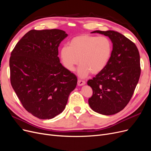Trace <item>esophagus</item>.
I'll list each match as a JSON object with an SVG mask.
<instances>
[{
    "label": "esophagus",
    "instance_id": "34e87169",
    "mask_svg": "<svg viewBox=\"0 0 151 151\" xmlns=\"http://www.w3.org/2000/svg\"><path fill=\"white\" fill-rule=\"evenodd\" d=\"M86 84V82L84 81H82V80H78L77 81V85L81 86H84Z\"/></svg>",
    "mask_w": 151,
    "mask_h": 151
}]
</instances>
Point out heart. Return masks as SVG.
Returning <instances> with one entry per match:
<instances>
[{"label":"heart","instance_id":"heart-1","mask_svg":"<svg viewBox=\"0 0 151 151\" xmlns=\"http://www.w3.org/2000/svg\"><path fill=\"white\" fill-rule=\"evenodd\" d=\"M112 51V43L106 36L82 35L73 38L68 47H63L60 55L63 65L69 71L74 70L79 62L77 74L85 78L91 72L95 75L102 72L110 60Z\"/></svg>","mask_w":151,"mask_h":151}]
</instances>
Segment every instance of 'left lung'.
I'll return each instance as SVG.
<instances>
[{"label":"left lung","mask_w":151,"mask_h":151,"mask_svg":"<svg viewBox=\"0 0 151 151\" xmlns=\"http://www.w3.org/2000/svg\"><path fill=\"white\" fill-rule=\"evenodd\" d=\"M91 33L106 36L113 44L110 60L104 69L88 85L93 94L88 100L91 108L104 115L122 111L134 94L140 75V55L136 45L115 31H94Z\"/></svg>","instance_id":"1"}]
</instances>
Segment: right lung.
Instances as JSON below:
<instances>
[{
    "label": "right lung",
    "instance_id": "right-lung-1",
    "mask_svg": "<svg viewBox=\"0 0 151 151\" xmlns=\"http://www.w3.org/2000/svg\"><path fill=\"white\" fill-rule=\"evenodd\" d=\"M68 35L57 29H33L11 54V83L23 107L40 119H52L65 108L77 77L60 63L59 45Z\"/></svg>",
    "mask_w": 151,
    "mask_h": 151
}]
</instances>
